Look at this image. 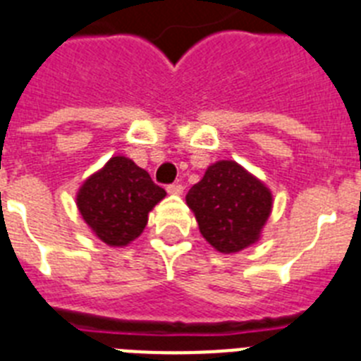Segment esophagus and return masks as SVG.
I'll use <instances>...</instances> for the list:
<instances>
[{
    "label": "esophagus",
    "mask_w": 361,
    "mask_h": 361,
    "mask_svg": "<svg viewBox=\"0 0 361 361\" xmlns=\"http://www.w3.org/2000/svg\"><path fill=\"white\" fill-rule=\"evenodd\" d=\"M166 192L169 195H181L183 192V185L181 183H171V185L166 187Z\"/></svg>",
    "instance_id": "esophagus-1"
}]
</instances>
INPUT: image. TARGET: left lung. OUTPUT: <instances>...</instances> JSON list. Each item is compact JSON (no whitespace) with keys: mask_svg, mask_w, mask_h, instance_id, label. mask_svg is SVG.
Instances as JSON below:
<instances>
[{"mask_svg":"<svg viewBox=\"0 0 361 361\" xmlns=\"http://www.w3.org/2000/svg\"><path fill=\"white\" fill-rule=\"evenodd\" d=\"M187 204L205 240L220 253H235L259 238L271 211V192L238 163L218 161L190 187Z\"/></svg>","mask_w":361,"mask_h":361,"instance_id":"left-lung-1","label":"left lung"}]
</instances>
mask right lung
<instances>
[{
  "label": "right lung",
  "instance_id": "obj_1",
  "mask_svg": "<svg viewBox=\"0 0 361 361\" xmlns=\"http://www.w3.org/2000/svg\"><path fill=\"white\" fill-rule=\"evenodd\" d=\"M147 171L123 156L84 181L77 196L78 211L97 237L108 246H126L147 226L148 213L165 198Z\"/></svg>",
  "mask_w": 361,
  "mask_h": 361
}]
</instances>
